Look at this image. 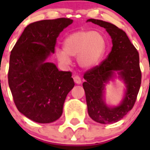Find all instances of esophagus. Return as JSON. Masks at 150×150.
<instances>
[{"instance_id": "obj_1", "label": "esophagus", "mask_w": 150, "mask_h": 150, "mask_svg": "<svg viewBox=\"0 0 150 150\" xmlns=\"http://www.w3.org/2000/svg\"><path fill=\"white\" fill-rule=\"evenodd\" d=\"M73 79H74V82L76 83V84H80L82 82V80H81V78L78 75H74L73 77Z\"/></svg>"}]
</instances>
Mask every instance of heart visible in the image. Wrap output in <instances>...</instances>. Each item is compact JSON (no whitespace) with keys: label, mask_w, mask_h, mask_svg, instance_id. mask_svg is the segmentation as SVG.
<instances>
[{"label":"heart","mask_w":150,"mask_h":150,"mask_svg":"<svg viewBox=\"0 0 150 150\" xmlns=\"http://www.w3.org/2000/svg\"><path fill=\"white\" fill-rule=\"evenodd\" d=\"M64 50L57 49V60L64 64L71 63L70 57H78L79 65L91 68L100 63L106 50V40L98 31L80 30L68 35L63 43Z\"/></svg>","instance_id":"b5f03b06"}]
</instances>
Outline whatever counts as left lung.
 I'll return each instance as SVG.
<instances>
[{
    "label": "left lung",
    "instance_id": "left-lung-1",
    "mask_svg": "<svg viewBox=\"0 0 150 150\" xmlns=\"http://www.w3.org/2000/svg\"><path fill=\"white\" fill-rule=\"evenodd\" d=\"M91 22L106 29L112 39L111 51L99 65L85 73L83 88L86 93L89 117L100 124H112L120 121L132 109L139 91L142 73L139 67V55L131 43L125 32L116 25L102 20L90 19ZM117 71L126 85V96L117 107H108L104 102L105 84Z\"/></svg>",
    "mask_w": 150,
    "mask_h": 150
}]
</instances>
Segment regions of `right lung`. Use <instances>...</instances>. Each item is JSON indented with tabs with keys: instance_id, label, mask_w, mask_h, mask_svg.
Segmentation results:
<instances>
[{
	"instance_id": "right-lung-1",
	"label": "right lung",
	"mask_w": 150,
	"mask_h": 150,
	"mask_svg": "<svg viewBox=\"0 0 150 150\" xmlns=\"http://www.w3.org/2000/svg\"><path fill=\"white\" fill-rule=\"evenodd\" d=\"M72 22L65 18L33 22L11 51L8 78L13 100L18 111L37 123L57 120L75 86L71 71L46 61L54 53L59 34Z\"/></svg>"
}]
</instances>
